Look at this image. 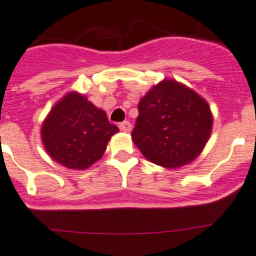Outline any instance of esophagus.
<instances>
[{"label": "esophagus", "mask_w": 256, "mask_h": 256, "mask_svg": "<svg viewBox=\"0 0 256 256\" xmlns=\"http://www.w3.org/2000/svg\"><path fill=\"white\" fill-rule=\"evenodd\" d=\"M120 128H121L122 132H132V124H130L128 121L121 122V124H120Z\"/></svg>", "instance_id": "34e87169"}]
</instances>
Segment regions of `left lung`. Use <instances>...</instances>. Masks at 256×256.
<instances>
[{
	"label": "left lung",
	"mask_w": 256,
	"mask_h": 256,
	"mask_svg": "<svg viewBox=\"0 0 256 256\" xmlns=\"http://www.w3.org/2000/svg\"><path fill=\"white\" fill-rule=\"evenodd\" d=\"M132 140L146 158L164 168H180L199 156L210 139L212 113L196 92L164 79L140 98Z\"/></svg>",
	"instance_id": "8db88e82"
}]
</instances>
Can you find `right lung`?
Segmentation results:
<instances>
[{
	"label": "right lung",
	"mask_w": 256,
	"mask_h": 256,
	"mask_svg": "<svg viewBox=\"0 0 256 256\" xmlns=\"http://www.w3.org/2000/svg\"><path fill=\"white\" fill-rule=\"evenodd\" d=\"M116 132L118 128L109 124L104 110L78 92H70L42 122V140L53 160L82 170L102 158Z\"/></svg>",
	"instance_id": "1"
}]
</instances>
